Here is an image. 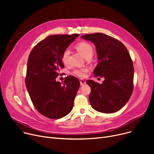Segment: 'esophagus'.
<instances>
[{
  "label": "esophagus",
  "mask_w": 154,
  "mask_h": 154,
  "mask_svg": "<svg viewBox=\"0 0 154 154\" xmlns=\"http://www.w3.org/2000/svg\"><path fill=\"white\" fill-rule=\"evenodd\" d=\"M80 85L83 86V85H84L86 84V82L84 80L81 79V80H80Z\"/></svg>",
  "instance_id": "34e87169"
}]
</instances>
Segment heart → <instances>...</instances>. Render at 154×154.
<instances>
[{
    "label": "heart",
    "instance_id": "b5f03b06",
    "mask_svg": "<svg viewBox=\"0 0 154 154\" xmlns=\"http://www.w3.org/2000/svg\"><path fill=\"white\" fill-rule=\"evenodd\" d=\"M76 48L85 59H86L87 57H92V56L94 53V50H93V48L91 44H89L86 42H80L77 44ZM69 54H70L69 51L67 49L63 51V52L62 55V58H61V60L63 63H67V62L68 60ZM88 72V68L77 69L72 72V74L79 77L83 78V77H85L86 74Z\"/></svg>",
    "mask_w": 154,
    "mask_h": 154
}]
</instances>
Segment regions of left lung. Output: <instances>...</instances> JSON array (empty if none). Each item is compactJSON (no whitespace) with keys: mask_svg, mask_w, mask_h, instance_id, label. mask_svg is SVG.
<instances>
[{"mask_svg":"<svg viewBox=\"0 0 154 154\" xmlns=\"http://www.w3.org/2000/svg\"><path fill=\"white\" fill-rule=\"evenodd\" d=\"M81 38L95 45L98 64L94 74L105 79L102 84L87 80L91 88V106L102 113L116 112L127 103L134 89V69L130 54L122 42L104 34H86Z\"/></svg>","mask_w":154,"mask_h":154,"instance_id":"1","label":"left lung"}]
</instances>
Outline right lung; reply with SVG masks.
I'll return each mask as SVG.
<instances>
[{
	"label": "right lung",
	"mask_w": 154,
	"mask_h": 154,
	"mask_svg": "<svg viewBox=\"0 0 154 154\" xmlns=\"http://www.w3.org/2000/svg\"><path fill=\"white\" fill-rule=\"evenodd\" d=\"M79 36L77 34L50 35L39 42L30 53L26 85L35 108L47 118H62L74 107L79 80L69 75L61 84L55 79L64 67L61 60L63 51Z\"/></svg>",
	"instance_id": "1"
}]
</instances>
